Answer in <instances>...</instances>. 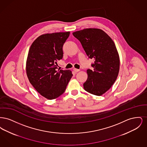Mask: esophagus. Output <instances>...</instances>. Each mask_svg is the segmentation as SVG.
<instances>
[{
	"label": "esophagus",
	"mask_w": 147,
	"mask_h": 147,
	"mask_svg": "<svg viewBox=\"0 0 147 147\" xmlns=\"http://www.w3.org/2000/svg\"><path fill=\"white\" fill-rule=\"evenodd\" d=\"M73 70L74 71V72H76V73H77V72H78V71H80V69H76V68H74V69H73Z\"/></svg>",
	"instance_id": "esophagus-1"
}]
</instances>
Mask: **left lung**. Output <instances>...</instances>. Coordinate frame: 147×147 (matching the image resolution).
<instances>
[{
	"mask_svg": "<svg viewBox=\"0 0 147 147\" xmlns=\"http://www.w3.org/2000/svg\"><path fill=\"white\" fill-rule=\"evenodd\" d=\"M89 58L95 60L88 69L83 84L85 91L101 96L115 83L119 70V57L112 38L100 28H85L73 32Z\"/></svg>",
	"mask_w": 147,
	"mask_h": 147,
	"instance_id": "8db88e82",
	"label": "left lung"
}]
</instances>
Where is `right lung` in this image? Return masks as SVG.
<instances>
[{
  "label": "right lung",
  "instance_id": "obj_1",
  "mask_svg": "<svg viewBox=\"0 0 147 147\" xmlns=\"http://www.w3.org/2000/svg\"><path fill=\"white\" fill-rule=\"evenodd\" d=\"M70 32L46 34L38 36L28 51L26 71L30 83L49 100L63 94L73 76L70 70H57V62L63 58V47Z\"/></svg>",
  "mask_w": 147,
  "mask_h": 147
}]
</instances>
